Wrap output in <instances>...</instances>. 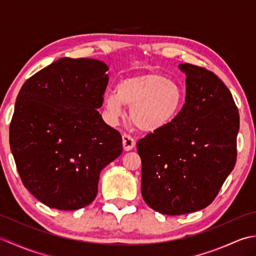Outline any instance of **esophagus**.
Returning <instances> with one entry per match:
<instances>
[{
	"mask_svg": "<svg viewBox=\"0 0 256 256\" xmlns=\"http://www.w3.org/2000/svg\"><path fill=\"white\" fill-rule=\"evenodd\" d=\"M122 144L125 150H131L135 148V140H133L132 136H130L128 134H123L122 135Z\"/></svg>",
	"mask_w": 256,
	"mask_h": 256,
	"instance_id": "esophagus-1",
	"label": "esophagus"
}]
</instances>
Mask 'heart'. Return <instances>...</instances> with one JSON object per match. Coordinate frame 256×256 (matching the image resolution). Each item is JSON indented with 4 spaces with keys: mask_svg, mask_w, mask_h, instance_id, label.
Listing matches in <instances>:
<instances>
[{
    "mask_svg": "<svg viewBox=\"0 0 256 256\" xmlns=\"http://www.w3.org/2000/svg\"><path fill=\"white\" fill-rule=\"evenodd\" d=\"M182 103V86L157 72L124 78L116 91L103 96V108L110 121L122 118L124 106H130V121L145 133H156L168 126L180 112Z\"/></svg>",
    "mask_w": 256,
    "mask_h": 256,
    "instance_id": "b5f03b06",
    "label": "heart"
}]
</instances>
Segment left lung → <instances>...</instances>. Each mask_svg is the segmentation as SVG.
<instances>
[{"label": "left lung", "instance_id": "obj_1", "mask_svg": "<svg viewBox=\"0 0 256 256\" xmlns=\"http://www.w3.org/2000/svg\"><path fill=\"white\" fill-rule=\"evenodd\" d=\"M186 103L174 121L138 142L142 196L167 216L206 208L216 197L236 162L240 116L231 92L218 76L180 64Z\"/></svg>", "mask_w": 256, "mask_h": 256}]
</instances>
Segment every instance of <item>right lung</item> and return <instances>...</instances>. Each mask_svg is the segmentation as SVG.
I'll return each instance as SVG.
<instances>
[{
	"label": "right lung",
	"instance_id": "right-lung-1",
	"mask_svg": "<svg viewBox=\"0 0 256 256\" xmlns=\"http://www.w3.org/2000/svg\"><path fill=\"white\" fill-rule=\"evenodd\" d=\"M108 66L60 58L22 86L10 125V145L27 190L58 210H78L98 194L100 172L122 154V136L98 112Z\"/></svg>",
	"mask_w": 256,
	"mask_h": 256
}]
</instances>
